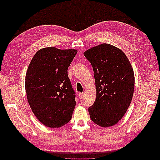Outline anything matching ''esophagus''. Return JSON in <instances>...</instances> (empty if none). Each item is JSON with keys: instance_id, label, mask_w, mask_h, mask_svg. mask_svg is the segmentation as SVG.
Instances as JSON below:
<instances>
[{"instance_id": "esophagus-1", "label": "esophagus", "mask_w": 160, "mask_h": 160, "mask_svg": "<svg viewBox=\"0 0 160 160\" xmlns=\"http://www.w3.org/2000/svg\"><path fill=\"white\" fill-rule=\"evenodd\" d=\"M78 97H79V98L80 99H83V98H84V93H79Z\"/></svg>"}]
</instances>
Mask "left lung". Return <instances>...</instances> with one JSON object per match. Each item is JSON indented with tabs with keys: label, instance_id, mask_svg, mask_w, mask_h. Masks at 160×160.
<instances>
[{
	"label": "left lung",
	"instance_id": "obj_1",
	"mask_svg": "<svg viewBox=\"0 0 160 160\" xmlns=\"http://www.w3.org/2000/svg\"><path fill=\"white\" fill-rule=\"evenodd\" d=\"M94 72L96 99L89 108L91 119L103 128L113 126L122 119L132 102L133 70L125 53L107 43L84 53Z\"/></svg>",
	"mask_w": 160,
	"mask_h": 160
}]
</instances>
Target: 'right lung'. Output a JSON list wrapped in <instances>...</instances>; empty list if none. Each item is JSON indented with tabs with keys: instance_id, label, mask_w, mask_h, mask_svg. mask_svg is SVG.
Segmentation results:
<instances>
[{
	"instance_id": "obj_1",
	"label": "right lung",
	"mask_w": 160,
	"mask_h": 160,
	"mask_svg": "<svg viewBox=\"0 0 160 160\" xmlns=\"http://www.w3.org/2000/svg\"><path fill=\"white\" fill-rule=\"evenodd\" d=\"M77 51L51 47L38 51L28 65L25 89L36 118L47 127L60 128L70 122L76 101L67 69Z\"/></svg>"
}]
</instances>
